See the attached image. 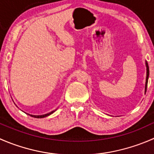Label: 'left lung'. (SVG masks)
<instances>
[{
	"label": "left lung",
	"mask_w": 154,
	"mask_h": 154,
	"mask_svg": "<svg viewBox=\"0 0 154 154\" xmlns=\"http://www.w3.org/2000/svg\"><path fill=\"white\" fill-rule=\"evenodd\" d=\"M146 67H147V77H146V83H145V92L147 91V81H148V77H149V67L148 64L146 62Z\"/></svg>",
	"instance_id": "1"
}]
</instances>
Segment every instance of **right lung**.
I'll return each mask as SVG.
<instances>
[{
	"label": "right lung",
	"instance_id": "right-lung-1",
	"mask_svg": "<svg viewBox=\"0 0 154 154\" xmlns=\"http://www.w3.org/2000/svg\"><path fill=\"white\" fill-rule=\"evenodd\" d=\"M54 112H55V110H54V111L48 113V114H45V115H42V116H32V115H29L30 116H32V117H34V118H36V119H40V118H44V117H46V116H48L49 115L52 114Z\"/></svg>",
	"mask_w": 154,
	"mask_h": 154
}]
</instances>
